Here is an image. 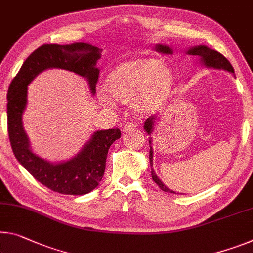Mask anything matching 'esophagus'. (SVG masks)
Instances as JSON below:
<instances>
[{
    "mask_svg": "<svg viewBox=\"0 0 253 253\" xmlns=\"http://www.w3.org/2000/svg\"><path fill=\"white\" fill-rule=\"evenodd\" d=\"M136 128H137V124H135V123H127L126 125H124L123 131H125V133H128V131L135 130Z\"/></svg>",
    "mask_w": 253,
    "mask_h": 253,
    "instance_id": "obj_1",
    "label": "esophagus"
}]
</instances>
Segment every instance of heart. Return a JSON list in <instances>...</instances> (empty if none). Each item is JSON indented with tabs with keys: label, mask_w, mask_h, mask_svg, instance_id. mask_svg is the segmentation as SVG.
<instances>
[{
	"label": "heart",
	"mask_w": 253,
	"mask_h": 253,
	"mask_svg": "<svg viewBox=\"0 0 253 253\" xmlns=\"http://www.w3.org/2000/svg\"><path fill=\"white\" fill-rule=\"evenodd\" d=\"M174 73L160 59L141 58L115 67L106 79L111 98L124 103L134 102L139 111H150L158 107L170 93ZM102 101L109 105L110 99L102 94Z\"/></svg>",
	"instance_id": "b5f03b06"
}]
</instances>
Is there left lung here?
Here are the masks:
<instances>
[{
	"instance_id": "obj_1",
	"label": "left lung",
	"mask_w": 253,
	"mask_h": 253,
	"mask_svg": "<svg viewBox=\"0 0 253 253\" xmlns=\"http://www.w3.org/2000/svg\"><path fill=\"white\" fill-rule=\"evenodd\" d=\"M155 50L159 51V53H162V54L173 53V50H172L169 46H166V45H156ZM186 53L188 55L197 56V57H199V61L202 62L203 65L208 67V69L224 70V71H227V72H230V73L234 74V70H233V67H232L231 63L228 62L222 54H219L218 51L211 49V48H208L207 46L200 45V46L191 47L186 51ZM155 123H156V116H151V117H148L145 120V123H144V129H145V131L148 135H151L152 133H153ZM148 143H150V166H151L152 179L154 180V182L158 184V186L161 188L163 191H168V192H171V194H175V191L169 189V188H168L166 184H164L161 180L158 178V175L155 174V172L153 170V150H152V146H151L152 138H150Z\"/></svg>"
}]
</instances>
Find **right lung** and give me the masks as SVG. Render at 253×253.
Wrapping results in <instances>:
<instances>
[{"label":"right lung","mask_w":253,"mask_h":253,"mask_svg":"<svg viewBox=\"0 0 253 253\" xmlns=\"http://www.w3.org/2000/svg\"><path fill=\"white\" fill-rule=\"evenodd\" d=\"M101 51L84 42L40 46L22 64L7 91V131L13 154L36 180L59 194L85 195L95 189L105 173L108 150L122 133L118 128L94 131L82 150L69 161L51 163L40 158L31 151L22 125L28 85L45 70L63 69L86 79L94 95L100 72L97 63Z\"/></svg>","instance_id":"obj_1"}]
</instances>
